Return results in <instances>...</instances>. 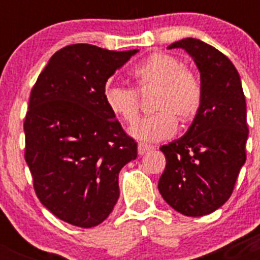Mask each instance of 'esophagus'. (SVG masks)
Segmentation results:
<instances>
[{"label": "esophagus", "instance_id": "obj_1", "mask_svg": "<svg viewBox=\"0 0 260 260\" xmlns=\"http://www.w3.org/2000/svg\"><path fill=\"white\" fill-rule=\"evenodd\" d=\"M151 150H153V146H151V144H146V143L138 144V153H139V155H144V153L148 152V151Z\"/></svg>", "mask_w": 260, "mask_h": 260}]
</instances>
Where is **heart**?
<instances>
[{
    "mask_svg": "<svg viewBox=\"0 0 260 260\" xmlns=\"http://www.w3.org/2000/svg\"><path fill=\"white\" fill-rule=\"evenodd\" d=\"M137 92L156 87L151 108L155 113L138 121L130 135L142 142H160L177 130V118L190 122L201 109L203 86L190 69L182 68L177 57L156 52L130 70ZM133 88L108 84L104 100L108 109L122 122L132 125L139 116V98Z\"/></svg>",
    "mask_w": 260,
    "mask_h": 260,
    "instance_id": "obj_1",
    "label": "heart"
}]
</instances>
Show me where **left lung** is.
Returning a JSON list of instances; mask_svg holds the SVG:
<instances>
[{
  "mask_svg": "<svg viewBox=\"0 0 260 260\" xmlns=\"http://www.w3.org/2000/svg\"><path fill=\"white\" fill-rule=\"evenodd\" d=\"M168 48H182L192 57L203 100L186 134L160 148L167 165L157 187L177 212L197 217L231 198L246 161V100L237 69L220 50L192 38Z\"/></svg>",
  "mask_w": 260,
  "mask_h": 260,
  "instance_id": "1",
  "label": "left lung"
}]
</instances>
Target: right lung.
<instances>
[{"label": "right lung", "mask_w": 260, "mask_h": 260, "mask_svg": "<svg viewBox=\"0 0 260 260\" xmlns=\"http://www.w3.org/2000/svg\"><path fill=\"white\" fill-rule=\"evenodd\" d=\"M137 52L68 45L32 88L24 158L38 198L62 221L92 228L118 201V173L137 158V142L108 109L104 88Z\"/></svg>", "instance_id": "add662e5"}]
</instances>
